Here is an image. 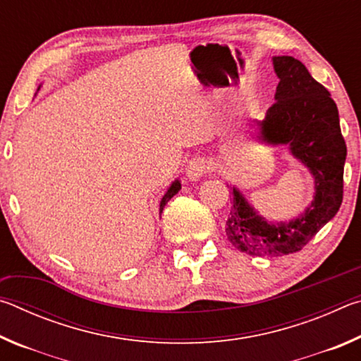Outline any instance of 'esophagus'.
Segmentation results:
<instances>
[{
    "mask_svg": "<svg viewBox=\"0 0 361 361\" xmlns=\"http://www.w3.org/2000/svg\"><path fill=\"white\" fill-rule=\"evenodd\" d=\"M210 170V164L209 159L204 156H197L189 161L188 167H186V175L189 180H197L200 176L205 175Z\"/></svg>",
    "mask_w": 361,
    "mask_h": 361,
    "instance_id": "obj_1",
    "label": "esophagus"
}]
</instances>
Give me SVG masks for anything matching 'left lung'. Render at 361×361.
<instances>
[{"label":"left lung","mask_w":361,"mask_h":361,"mask_svg":"<svg viewBox=\"0 0 361 361\" xmlns=\"http://www.w3.org/2000/svg\"><path fill=\"white\" fill-rule=\"evenodd\" d=\"M279 76L276 102L258 122L259 138L272 145H288L315 178V197L302 216L290 223H267L243 195L232 188L231 215L226 235L242 253L282 256L302 250L338 213L344 195L347 146L341 133L334 100L310 76L299 60L274 57Z\"/></svg>","instance_id":"8db88e82"}]
</instances>
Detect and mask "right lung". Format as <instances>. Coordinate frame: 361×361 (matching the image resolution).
<instances>
[{
  "label": "right lung",
  "mask_w": 361,
  "mask_h": 361,
  "mask_svg": "<svg viewBox=\"0 0 361 361\" xmlns=\"http://www.w3.org/2000/svg\"><path fill=\"white\" fill-rule=\"evenodd\" d=\"M180 188H181V185H180V181L176 180L175 183H172V186L169 188V191L166 192V195H164L162 197V200H161V213H162V210H164V207H166V204L169 202L170 199L173 197V195L180 191Z\"/></svg>",
  "instance_id": "right-lung-1"
}]
</instances>
